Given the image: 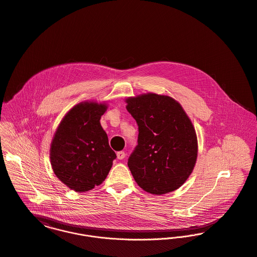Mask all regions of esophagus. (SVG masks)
<instances>
[{"instance_id": "obj_1", "label": "esophagus", "mask_w": 257, "mask_h": 257, "mask_svg": "<svg viewBox=\"0 0 257 257\" xmlns=\"http://www.w3.org/2000/svg\"><path fill=\"white\" fill-rule=\"evenodd\" d=\"M117 159L118 160H123V159H125V157H126V154H125V152H123V151H120V152H117Z\"/></svg>"}]
</instances>
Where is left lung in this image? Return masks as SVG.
<instances>
[{
	"label": "left lung",
	"mask_w": 257,
	"mask_h": 257,
	"mask_svg": "<svg viewBox=\"0 0 257 257\" xmlns=\"http://www.w3.org/2000/svg\"><path fill=\"white\" fill-rule=\"evenodd\" d=\"M138 124V145L128 167L143 190L163 195L179 188L195 167L194 126L178 101L153 92L125 99Z\"/></svg>",
	"instance_id": "1"
}]
</instances>
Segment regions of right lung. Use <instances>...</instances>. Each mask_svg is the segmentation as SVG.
Wrapping results in <instances>:
<instances>
[{
	"label": "right lung",
	"mask_w": 257,
	"mask_h": 257,
	"mask_svg": "<svg viewBox=\"0 0 257 257\" xmlns=\"http://www.w3.org/2000/svg\"><path fill=\"white\" fill-rule=\"evenodd\" d=\"M106 103L83 101L61 120L50 147V162L55 175L76 192L101 184L116 155L100 125Z\"/></svg>",
	"instance_id": "1"
}]
</instances>
